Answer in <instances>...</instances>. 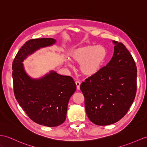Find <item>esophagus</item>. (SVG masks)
<instances>
[{"mask_svg":"<svg viewBox=\"0 0 147 147\" xmlns=\"http://www.w3.org/2000/svg\"><path fill=\"white\" fill-rule=\"evenodd\" d=\"M76 84L77 86V90H79L80 89V82H78V81H76Z\"/></svg>","mask_w":147,"mask_h":147,"instance_id":"obj_1","label":"esophagus"}]
</instances>
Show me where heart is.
I'll use <instances>...</instances> for the list:
<instances>
[{"mask_svg": "<svg viewBox=\"0 0 147 147\" xmlns=\"http://www.w3.org/2000/svg\"><path fill=\"white\" fill-rule=\"evenodd\" d=\"M107 56L108 52L104 47L87 45L74 50L70 54V59L80 64L79 70L82 75L91 77L100 70Z\"/></svg>", "mask_w": 147, "mask_h": 147, "instance_id": "obj_1", "label": "heart"}]
</instances>
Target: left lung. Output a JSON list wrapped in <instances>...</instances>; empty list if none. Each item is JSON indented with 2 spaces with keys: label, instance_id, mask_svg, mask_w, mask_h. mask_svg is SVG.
<instances>
[{
  "label": "left lung",
  "instance_id": "left-lung-1",
  "mask_svg": "<svg viewBox=\"0 0 147 147\" xmlns=\"http://www.w3.org/2000/svg\"><path fill=\"white\" fill-rule=\"evenodd\" d=\"M115 44L112 59L80 85L86 113L92 123L108 125L119 121L129 110L137 92V69L122 43Z\"/></svg>",
  "mask_w": 147,
  "mask_h": 147
}]
</instances>
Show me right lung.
Instances as JSON below:
<instances>
[{
    "instance_id": "add662e5",
    "label": "right lung",
    "mask_w": 147,
    "mask_h": 147,
    "mask_svg": "<svg viewBox=\"0 0 147 147\" xmlns=\"http://www.w3.org/2000/svg\"><path fill=\"white\" fill-rule=\"evenodd\" d=\"M55 42L52 38L28 40L17 52L12 63L13 92L17 102L34 122L52 127L65 121L68 103L76 90V85L71 77L61 76L55 71L34 79L26 74L22 62L37 50Z\"/></svg>"
}]
</instances>
